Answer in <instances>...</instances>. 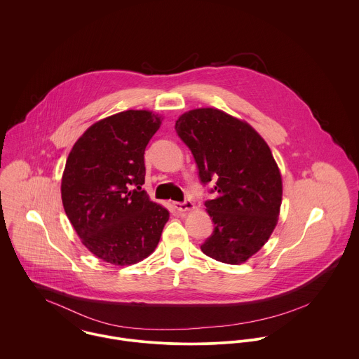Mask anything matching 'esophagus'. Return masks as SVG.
Returning <instances> with one entry per match:
<instances>
[{
	"instance_id": "esophagus-1",
	"label": "esophagus",
	"mask_w": 359,
	"mask_h": 359,
	"mask_svg": "<svg viewBox=\"0 0 359 359\" xmlns=\"http://www.w3.org/2000/svg\"><path fill=\"white\" fill-rule=\"evenodd\" d=\"M195 205L192 203V201H189V199H187V201H184V202H175L174 203V208L177 210V211H188V210H192Z\"/></svg>"
}]
</instances>
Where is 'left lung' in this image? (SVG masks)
<instances>
[{
	"label": "left lung",
	"instance_id": "left-lung-1",
	"mask_svg": "<svg viewBox=\"0 0 359 359\" xmlns=\"http://www.w3.org/2000/svg\"><path fill=\"white\" fill-rule=\"evenodd\" d=\"M175 131L191 149L203 185L214 231L201 246L205 256L242 264L269 239L282 203V177L266 142L246 121L203 107L184 113Z\"/></svg>",
	"mask_w": 359,
	"mask_h": 359
}]
</instances>
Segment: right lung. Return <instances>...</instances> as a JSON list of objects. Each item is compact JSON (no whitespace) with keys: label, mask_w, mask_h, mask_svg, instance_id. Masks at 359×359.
Listing matches in <instances>:
<instances>
[{"label":"right lung","mask_w":359,"mask_h":359,"mask_svg":"<svg viewBox=\"0 0 359 359\" xmlns=\"http://www.w3.org/2000/svg\"><path fill=\"white\" fill-rule=\"evenodd\" d=\"M161 121L148 110H126L93 124L74 144L62 177V202L83 245L114 265L154 253L168 211L154 203L144 154Z\"/></svg>","instance_id":"1"}]
</instances>
